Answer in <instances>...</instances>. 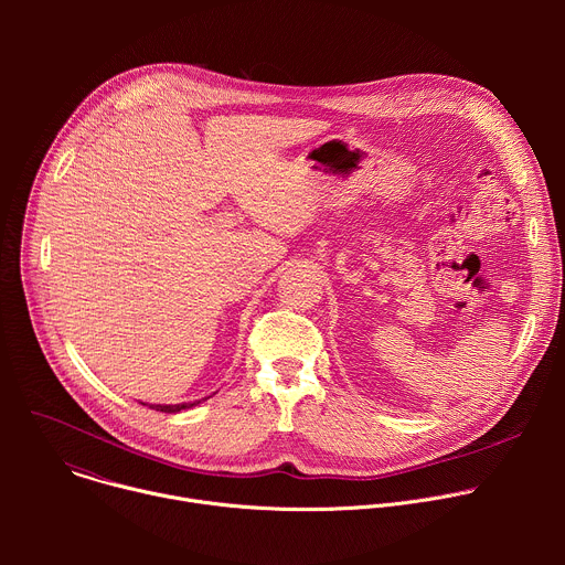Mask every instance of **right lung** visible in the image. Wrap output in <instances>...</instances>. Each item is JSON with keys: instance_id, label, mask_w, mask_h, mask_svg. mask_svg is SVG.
Listing matches in <instances>:
<instances>
[{"instance_id": "1", "label": "right lung", "mask_w": 565, "mask_h": 565, "mask_svg": "<svg viewBox=\"0 0 565 565\" xmlns=\"http://www.w3.org/2000/svg\"><path fill=\"white\" fill-rule=\"evenodd\" d=\"M207 397H212V395H207ZM207 397H203V399H207ZM203 399L181 402V405H147V402H140V405H145V407H149V409H156V412H163V414H179V412H183V409H192V407L201 405Z\"/></svg>"}]
</instances>
